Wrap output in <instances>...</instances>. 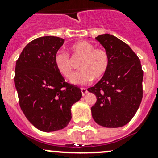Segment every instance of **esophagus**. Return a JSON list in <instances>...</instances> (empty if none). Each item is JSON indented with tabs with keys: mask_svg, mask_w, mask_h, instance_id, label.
Here are the masks:
<instances>
[{
	"mask_svg": "<svg viewBox=\"0 0 158 158\" xmlns=\"http://www.w3.org/2000/svg\"><path fill=\"white\" fill-rule=\"evenodd\" d=\"M81 91L82 96H85V95L88 93V90L85 88H81Z\"/></svg>",
	"mask_w": 158,
	"mask_h": 158,
	"instance_id": "obj_1",
	"label": "esophagus"
}]
</instances>
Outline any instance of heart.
<instances>
[{"mask_svg": "<svg viewBox=\"0 0 158 158\" xmlns=\"http://www.w3.org/2000/svg\"><path fill=\"white\" fill-rule=\"evenodd\" d=\"M73 56L81 57L78 64L81 69L73 75L71 83L83 85L95 79H100L107 73L109 67V56L104 50L95 48L94 45L86 41H78L69 47ZM54 63L56 69L65 78L72 75V65L69 55L59 51L54 54Z\"/></svg>", "mask_w": 158, "mask_h": 158, "instance_id": "obj_1", "label": "heart"}]
</instances>
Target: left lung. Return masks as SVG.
Segmentation results:
<instances>
[{
    "label": "left lung",
    "mask_w": 158,
    "mask_h": 158,
    "mask_svg": "<svg viewBox=\"0 0 158 158\" xmlns=\"http://www.w3.org/2000/svg\"><path fill=\"white\" fill-rule=\"evenodd\" d=\"M96 40L104 47L110 62L103 77L88 89L96 96L92 115L100 126L121 127L131 120L142 101L141 62L131 47L115 36L104 34Z\"/></svg>",
    "instance_id": "1"
}]
</instances>
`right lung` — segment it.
<instances>
[{
	"mask_svg": "<svg viewBox=\"0 0 158 158\" xmlns=\"http://www.w3.org/2000/svg\"><path fill=\"white\" fill-rule=\"evenodd\" d=\"M65 40L43 36L30 42L16 61L14 83L19 106L29 122L40 131L65 128L71 107L81 98L78 87L65 81L54 63Z\"/></svg>",
	"mask_w": 158,
	"mask_h": 158,
	"instance_id": "1",
	"label": "right lung"
}]
</instances>
